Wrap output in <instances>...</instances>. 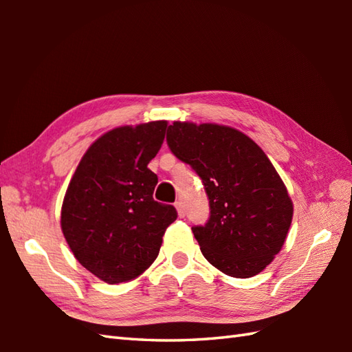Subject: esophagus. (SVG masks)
<instances>
[{"label": "esophagus", "mask_w": 352, "mask_h": 352, "mask_svg": "<svg viewBox=\"0 0 352 352\" xmlns=\"http://www.w3.org/2000/svg\"><path fill=\"white\" fill-rule=\"evenodd\" d=\"M175 208H177L178 216H180V218H184V216H186V208H184V204L182 203V201H177Z\"/></svg>", "instance_id": "34e87169"}]
</instances>
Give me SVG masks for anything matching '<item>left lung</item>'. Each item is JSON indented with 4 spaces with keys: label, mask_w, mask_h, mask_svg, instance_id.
Returning <instances> with one entry per match:
<instances>
[{
    "label": "left lung",
    "mask_w": 352,
    "mask_h": 352,
    "mask_svg": "<svg viewBox=\"0 0 352 352\" xmlns=\"http://www.w3.org/2000/svg\"><path fill=\"white\" fill-rule=\"evenodd\" d=\"M170 151L203 180L210 219L193 227L210 265L234 278H250L272 263L294 218L286 184L263 149L245 133L219 124L174 121Z\"/></svg>",
    "instance_id": "left-lung-1"
}]
</instances>
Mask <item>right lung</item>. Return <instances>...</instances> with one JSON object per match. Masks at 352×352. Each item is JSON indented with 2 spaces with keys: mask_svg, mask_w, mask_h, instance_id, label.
Masks as SVG:
<instances>
[{
  "mask_svg": "<svg viewBox=\"0 0 352 352\" xmlns=\"http://www.w3.org/2000/svg\"><path fill=\"white\" fill-rule=\"evenodd\" d=\"M168 121L121 125L96 139L66 189L60 227L74 257L109 284L136 280L159 256L175 208L154 201Z\"/></svg>",
  "mask_w": 352,
  "mask_h": 352,
  "instance_id": "add662e5",
  "label": "right lung"
}]
</instances>
